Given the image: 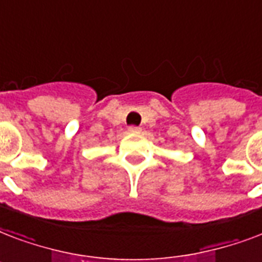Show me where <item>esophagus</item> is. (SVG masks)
<instances>
[{"label": "esophagus", "mask_w": 262, "mask_h": 262, "mask_svg": "<svg viewBox=\"0 0 262 262\" xmlns=\"http://www.w3.org/2000/svg\"><path fill=\"white\" fill-rule=\"evenodd\" d=\"M129 132H132V133H140V132H141V127L132 125V126H129Z\"/></svg>", "instance_id": "obj_1"}]
</instances>
